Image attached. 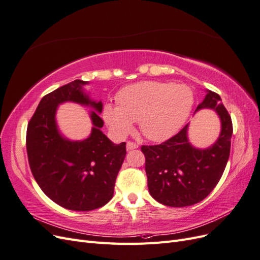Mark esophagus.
I'll use <instances>...</instances> for the list:
<instances>
[{
    "label": "esophagus",
    "mask_w": 260,
    "mask_h": 260,
    "mask_svg": "<svg viewBox=\"0 0 260 260\" xmlns=\"http://www.w3.org/2000/svg\"><path fill=\"white\" fill-rule=\"evenodd\" d=\"M138 144L135 143V142H131V141H129V142H127V149L128 151H131V149H135V148H138Z\"/></svg>",
    "instance_id": "obj_1"
}]
</instances>
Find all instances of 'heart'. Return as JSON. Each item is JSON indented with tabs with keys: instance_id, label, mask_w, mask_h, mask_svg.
<instances>
[{
	"instance_id": "b5f03b06",
	"label": "heart",
	"mask_w": 260,
	"mask_h": 260,
	"mask_svg": "<svg viewBox=\"0 0 260 260\" xmlns=\"http://www.w3.org/2000/svg\"><path fill=\"white\" fill-rule=\"evenodd\" d=\"M118 106L107 104L104 120L117 138H124L139 121L143 136L155 142L172 137L181 129L194 105V93L186 84L143 81L123 88Z\"/></svg>"
}]
</instances>
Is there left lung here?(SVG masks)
Instances as JSON below:
<instances>
[{
	"instance_id": "8db88e82",
	"label": "left lung",
	"mask_w": 260,
	"mask_h": 260,
	"mask_svg": "<svg viewBox=\"0 0 260 260\" xmlns=\"http://www.w3.org/2000/svg\"><path fill=\"white\" fill-rule=\"evenodd\" d=\"M215 109L221 119L217 142L206 148L193 147L187 140V125L158 145H142L148 191L162 205L185 207L203 201L221 178L230 155L233 132L231 116L219 94L207 91L196 107Z\"/></svg>"
}]
</instances>
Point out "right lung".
Listing matches in <instances>:
<instances>
[{
	"label": "right lung",
	"instance_id": "add662e5",
	"mask_svg": "<svg viewBox=\"0 0 260 260\" xmlns=\"http://www.w3.org/2000/svg\"><path fill=\"white\" fill-rule=\"evenodd\" d=\"M88 82L75 80L46 94L28 123L26 146L31 172L44 194L70 210L90 211L112 200L125 143L114 144L100 129L104 121L91 113L94 127L83 141H69L58 132L54 113L64 101L92 106L102 112V102H93L82 91Z\"/></svg>",
	"mask_w": 260,
	"mask_h": 260
}]
</instances>
